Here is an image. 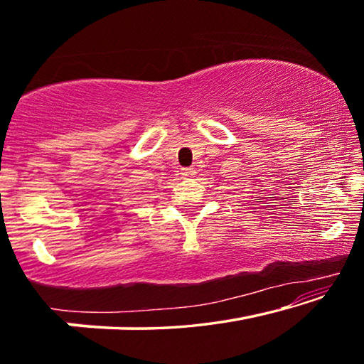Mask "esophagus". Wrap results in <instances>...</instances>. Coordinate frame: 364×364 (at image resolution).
Masks as SVG:
<instances>
[{
  "label": "esophagus",
  "mask_w": 364,
  "mask_h": 364,
  "mask_svg": "<svg viewBox=\"0 0 364 364\" xmlns=\"http://www.w3.org/2000/svg\"><path fill=\"white\" fill-rule=\"evenodd\" d=\"M196 173V170L194 168H191V167H184V168H181V175H183V178H189V176H193Z\"/></svg>",
  "instance_id": "1"
}]
</instances>
